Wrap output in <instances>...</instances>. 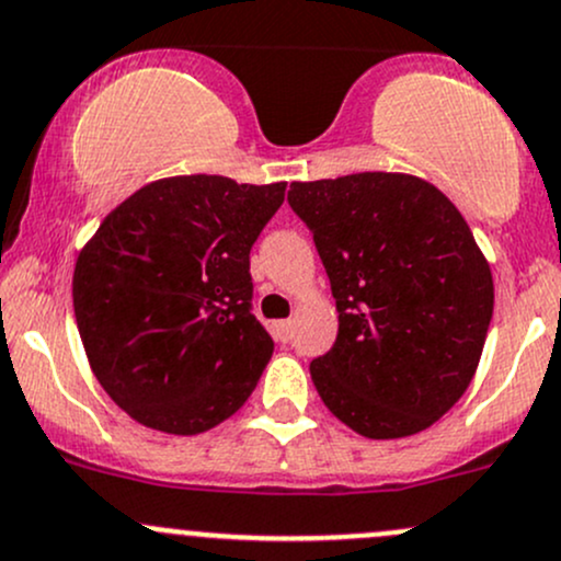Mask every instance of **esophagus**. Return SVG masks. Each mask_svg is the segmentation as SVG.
<instances>
[{"mask_svg": "<svg viewBox=\"0 0 561 561\" xmlns=\"http://www.w3.org/2000/svg\"><path fill=\"white\" fill-rule=\"evenodd\" d=\"M271 333H274L276 341H282V344H287V341L293 339V320H279L271 325Z\"/></svg>", "mask_w": 561, "mask_h": 561, "instance_id": "34e87169", "label": "esophagus"}]
</instances>
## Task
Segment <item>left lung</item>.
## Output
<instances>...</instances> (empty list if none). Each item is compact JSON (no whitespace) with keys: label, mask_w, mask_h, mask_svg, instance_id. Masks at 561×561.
Wrapping results in <instances>:
<instances>
[{"label":"left lung","mask_w":561,"mask_h":561,"mask_svg":"<svg viewBox=\"0 0 561 561\" xmlns=\"http://www.w3.org/2000/svg\"><path fill=\"white\" fill-rule=\"evenodd\" d=\"M339 311L311 381L330 414L365 438L438 422L473 379L494 309L486 257L444 193L411 174L293 182Z\"/></svg>","instance_id":"obj_1"}]
</instances>
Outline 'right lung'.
<instances>
[{
	"label": "right lung",
	"mask_w": 561,
	"mask_h": 561,
	"mask_svg": "<svg viewBox=\"0 0 561 561\" xmlns=\"http://www.w3.org/2000/svg\"><path fill=\"white\" fill-rule=\"evenodd\" d=\"M287 182L156 180L110 211L75 263L88 363L131 420L196 435L244 405L274 355L252 314L250 250Z\"/></svg>",
	"instance_id": "obj_1"
}]
</instances>
